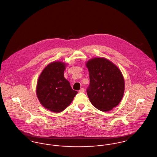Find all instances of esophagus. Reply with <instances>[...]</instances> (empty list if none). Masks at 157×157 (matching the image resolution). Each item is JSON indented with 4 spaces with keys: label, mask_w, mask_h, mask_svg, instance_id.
<instances>
[{
    "label": "esophagus",
    "mask_w": 157,
    "mask_h": 157,
    "mask_svg": "<svg viewBox=\"0 0 157 157\" xmlns=\"http://www.w3.org/2000/svg\"><path fill=\"white\" fill-rule=\"evenodd\" d=\"M84 92H85V89L83 88H81L80 90H79V92H80V93H83Z\"/></svg>",
    "instance_id": "1"
}]
</instances>
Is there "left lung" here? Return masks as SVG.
I'll list each match as a JSON object with an SVG mask.
<instances>
[{"instance_id": "left-lung-1", "label": "left lung", "mask_w": 157, "mask_h": 157, "mask_svg": "<svg viewBox=\"0 0 157 157\" xmlns=\"http://www.w3.org/2000/svg\"><path fill=\"white\" fill-rule=\"evenodd\" d=\"M86 65L90 73L86 92L90 103L101 111L111 110L120 103L124 94V80L120 70L105 58H93Z\"/></svg>"}]
</instances>
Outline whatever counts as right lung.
Listing matches in <instances>:
<instances>
[{
	"label": "right lung",
	"instance_id": "1",
	"mask_svg": "<svg viewBox=\"0 0 157 157\" xmlns=\"http://www.w3.org/2000/svg\"><path fill=\"white\" fill-rule=\"evenodd\" d=\"M65 69L64 63L52 62L45 67L37 81V98L42 106L52 112L63 111L77 94L64 77Z\"/></svg>",
	"mask_w": 157,
	"mask_h": 157
}]
</instances>
